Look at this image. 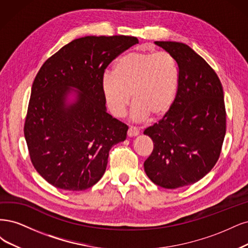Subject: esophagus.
<instances>
[{
  "instance_id": "1",
  "label": "esophagus",
  "mask_w": 248,
  "mask_h": 248,
  "mask_svg": "<svg viewBox=\"0 0 248 248\" xmlns=\"http://www.w3.org/2000/svg\"><path fill=\"white\" fill-rule=\"evenodd\" d=\"M140 131L136 126H130L129 130H127V136L129 137H135V136H138Z\"/></svg>"
}]
</instances>
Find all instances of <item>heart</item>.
I'll return each instance as SVG.
<instances>
[{
    "mask_svg": "<svg viewBox=\"0 0 248 248\" xmlns=\"http://www.w3.org/2000/svg\"><path fill=\"white\" fill-rule=\"evenodd\" d=\"M179 83L177 62L167 51H131L118 58L113 73L102 78V89L112 115L121 117L132 99L133 118L165 116L172 108Z\"/></svg>",
    "mask_w": 248,
    "mask_h": 248,
    "instance_id": "b5f03b06",
    "label": "heart"
}]
</instances>
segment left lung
<instances>
[{
    "label": "left lung",
    "instance_id": "left-lung-1",
    "mask_svg": "<svg viewBox=\"0 0 248 248\" xmlns=\"http://www.w3.org/2000/svg\"><path fill=\"white\" fill-rule=\"evenodd\" d=\"M155 43L176 60L179 83L169 112L144 131L154 141L144 170L156 186L172 189L193 185L217 164L227 113L219 78L203 58L180 42Z\"/></svg>",
    "mask_w": 248,
    "mask_h": 248
}]
</instances>
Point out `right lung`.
Returning a JSON list of instances; mask_svg holds the SVG:
<instances>
[{"mask_svg": "<svg viewBox=\"0 0 248 248\" xmlns=\"http://www.w3.org/2000/svg\"><path fill=\"white\" fill-rule=\"evenodd\" d=\"M138 42L122 35L82 37L40 68L23 131L31 164L51 186L92 187L106 171L111 147L125 140L129 127L107 113L102 78L111 62ZM72 93L76 99L69 102Z\"/></svg>", "mask_w": 248, "mask_h": 248, "instance_id": "right-lung-1", "label": "right lung"}]
</instances>
